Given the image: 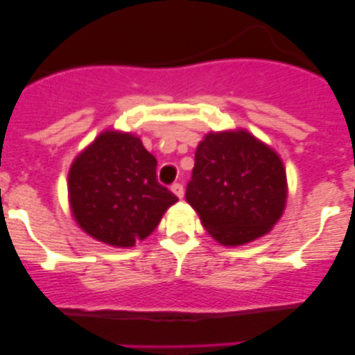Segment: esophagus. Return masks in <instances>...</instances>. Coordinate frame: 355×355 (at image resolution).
<instances>
[{"label": "esophagus", "instance_id": "obj_1", "mask_svg": "<svg viewBox=\"0 0 355 355\" xmlns=\"http://www.w3.org/2000/svg\"><path fill=\"white\" fill-rule=\"evenodd\" d=\"M171 192H173V194L177 196L178 199H182V198H184V185L173 184V185H171Z\"/></svg>", "mask_w": 355, "mask_h": 355}]
</instances>
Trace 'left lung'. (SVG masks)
I'll return each instance as SVG.
<instances>
[{
	"mask_svg": "<svg viewBox=\"0 0 355 355\" xmlns=\"http://www.w3.org/2000/svg\"><path fill=\"white\" fill-rule=\"evenodd\" d=\"M185 199L214 241L247 244L266 235L284 214V163L247 130L211 132L198 146Z\"/></svg>",
	"mask_w": 355,
	"mask_h": 355,
	"instance_id": "8db88e82",
	"label": "left lung"
}]
</instances>
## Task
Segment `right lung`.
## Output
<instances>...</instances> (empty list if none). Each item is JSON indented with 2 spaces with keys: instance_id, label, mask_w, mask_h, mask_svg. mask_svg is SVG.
<instances>
[{
  "instance_id": "right-lung-1",
  "label": "right lung",
  "mask_w": 355,
  "mask_h": 355,
  "mask_svg": "<svg viewBox=\"0 0 355 355\" xmlns=\"http://www.w3.org/2000/svg\"><path fill=\"white\" fill-rule=\"evenodd\" d=\"M156 164L135 135L99 134L68 171V198L78 227L114 247H132L149 237L178 200L157 182Z\"/></svg>"
}]
</instances>
